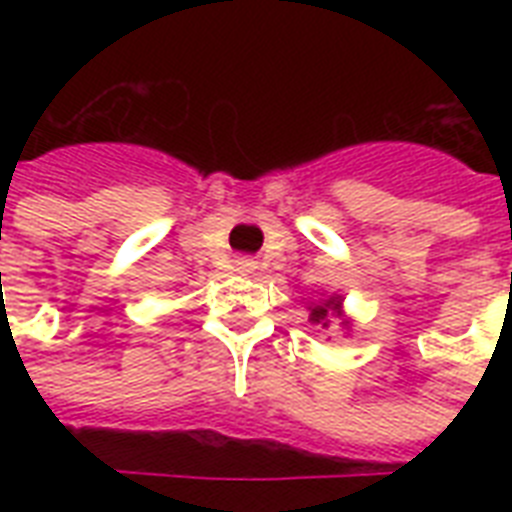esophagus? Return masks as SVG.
Returning <instances> with one entry per match:
<instances>
[{
  "mask_svg": "<svg viewBox=\"0 0 512 512\" xmlns=\"http://www.w3.org/2000/svg\"><path fill=\"white\" fill-rule=\"evenodd\" d=\"M233 268H236V273H241V276H249V273L257 271V263L255 260H249V257H239V260L233 263Z\"/></svg>",
  "mask_w": 512,
  "mask_h": 512,
  "instance_id": "obj_1",
  "label": "esophagus"
}]
</instances>
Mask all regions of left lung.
Instances as JSON below:
<instances>
[{"instance_id": "obj_1", "label": "left lung", "mask_w": 512, "mask_h": 512, "mask_svg": "<svg viewBox=\"0 0 512 512\" xmlns=\"http://www.w3.org/2000/svg\"><path fill=\"white\" fill-rule=\"evenodd\" d=\"M308 321L321 329L332 327V321H335V324H340L345 332H350V329H353V319H350V316H345V311H342V295L319 297L316 303L308 305Z\"/></svg>"}]
</instances>
